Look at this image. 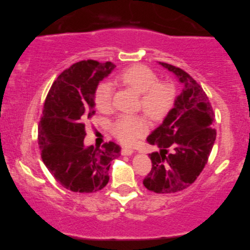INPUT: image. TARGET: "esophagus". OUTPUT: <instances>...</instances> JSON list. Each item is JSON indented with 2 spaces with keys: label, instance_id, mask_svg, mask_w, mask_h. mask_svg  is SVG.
Returning a JSON list of instances; mask_svg holds the SVG:
<instances>
[{
  "label": "esophagus",
  "instance_id": "esophagus-1",
  "mask_svg": "<svg viewBox=\"0 0 250 250\" xmlns=\"http://www.w3.org/2000/svg\"><path fill=\"white\" fill-rule=\"evenodd\" d=\"M133 153H134V151L132 149H129V148L121 149V154H123V155H132Z\"/></svg>",
  "mask_w": 250,
  "mask_h": 250
}]
</instances>
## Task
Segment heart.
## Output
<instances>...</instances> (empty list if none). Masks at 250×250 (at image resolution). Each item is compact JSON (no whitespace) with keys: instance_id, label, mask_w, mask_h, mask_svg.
<instances>
[{"instance_id":"1","label":"heart","mask_w":250,"mask_h":250,"mask_svg":"<svg viewBox=\"0 0 250 250\" xmlns=\"http://www.w3.org/2000/svg\"><path fill=\"white\" fill-rule=\"evenodd\" d=\"M116 82L140 94L139 106L152 119L167 114L174 102L175 89L170 82L158 81L157 75L145 65H133L123 70ZM113 86L102 82L95 91V104L101 112L112 107ZM148 131L146 120L138 115H120L112 124V132L121 143L133 145Z\"/></svg>"}]
</instances>
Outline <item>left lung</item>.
<instances>
[{
    "label": "left lung",
    "instance_id": "1",
    "mask_svg": "<svg viewBox=\"0 0 250 250\" xmlns=\"http://www.w3.org/2000/svg\"><path fill=\"white\" fill-rule=\"evenodd\" d=\"M184 85L163 124L146 138L158 152L149 154L150 173L145 187L155 193H174L188 188L201 174L215 142L214 113L201 85L182 68L158 62Z\"/></svg>",
    "mask_w": 250,
    "mask_h": 250
}]
</instances>
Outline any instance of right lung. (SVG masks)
Segmentation results:
<instances>
[{
	"label": "right lung",
	"mask_w": 250,
	"mask_h": 250,
	"mask_svg": "<svg viewBox=\"0 0 250 250\" xmlns=\"http://www.w3.org/2000/svg\"><path fill=\"white\" fill-rule=\"evenodd\" d=\"M116 67L112 62L80 61L58 76L44 102L38 139L44 165L64 188L92 193L106 186L111 162L121 148L113 142L85 146V123L95 114V91Z\"/></svg>",
	"instance_id": "right-lung-1"
}]
</instances>
